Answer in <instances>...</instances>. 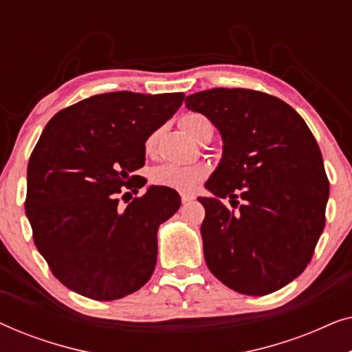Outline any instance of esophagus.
<instances>
[{
	"mask_svg": "<svg viewBox=\"0 0 352 352\" xmlns=\"http://www.w3.org/2000/svg\"><path fill=\"white\" fill-rule=\"evenodd\" d=\"M194 199H195V197L192 195V194H181V200H182V204H189V201H192Z\"/></svg>",
	"mask_w": 352,
	"mask_h": 352,
	"instance_id": "34e87169",
	"label": "esophagus"
}]
</instances>
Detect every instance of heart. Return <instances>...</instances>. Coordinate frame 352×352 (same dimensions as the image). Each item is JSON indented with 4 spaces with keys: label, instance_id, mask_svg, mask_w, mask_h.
<instances>
[{
    "label": "heart",
    "instance_id": "1",
    "mask_svg": "<svg viewBox=\"0 0 352 352\" xmlns=\"http://www.w3.org/2000/svg\"><path fill=\"white\" fill-rule=\"evenodd\" d=\"M206 122L205 117L199 113H187L179 120V126L187 136L192 139L197 138L199 134L200 124ZM158 133H152L146 139L144 144V151L147 155H152L157 147ZM210 168L206 163H192V165H175V163H163L158 165L151 171V179L155 186L168 187V189H175L181 192L194 190L201 181L208 176Z\"/></svg>",
    "mask_w": 352,
    "mask_h": 352
}]
</instances>
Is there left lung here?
Here are the masks:
<instances>
[{
  "mask_svg": "<svg viewBox=\"0 0 352 352\" xmlns=\"http://www.w3.org/2000/svg\"><path fill=\"white\" fill-rule=\"evenodd\" d=\"M186 107L205 115L224 142L205 182L213 197H199L206 266L243 295L280 290L309 264L325 226L330 186L316 138L295 109L259 91H200Z\"/></svg>",
  "mask_w": 352,
  "mask_h": 352,
  "instance_id": "left-lung-1",
  "label": "left lung"
}]
</instances>
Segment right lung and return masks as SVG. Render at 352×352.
Segmentation results:
<instances>
[{"label":"right lung","mask_w":352,"mask_h":352,"mask_svg":"<svg viewBox=\"0 0 352 352\" xmlns=\"http://www.w3.org/2000/svg\"><path fill=\"white\" fill-rule=\"evenodd\" d=\"M182 100V93L91 96L43 129L28 160L25 213L51 272L78 295L118 300L151 278L157 230L179 210L181 197L151 186L122 208L120 194L146 184L131 176L146 162V139Z\"/></svg>","instance_id":"1"}]
</instances>
